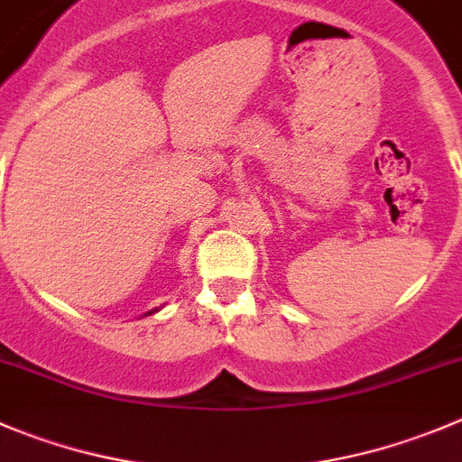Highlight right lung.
<instances>
[{"instance_id": "obj_1", "label": "right lung", "mask_w": 462, "mask_h": 462, "mask_svg": "<svg viewBox=\"0 0 462 462\" xmlns=\"http://www.w3.org/2000/svg\"><path fill=\"white\" fill-rule=\"evenodd\" d=\"M153 313H158V309H153V310H149V313H144V315H153Z\"/></svg>"}]
</instances>
